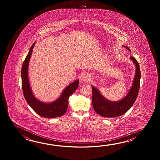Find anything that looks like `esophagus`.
Returning <instances> with one entry per match:
<instances>
[{
    "mask_svg": "<svg viewBox=\"0 0 160 160\" xmlns=\"http://www.w3.org/2000/svg\"><path fill=\"white\" fill-rule=\"evenodd\" d=\"M82 79H83V80H84L86 82H88L90 81V77L86 74H85L82 75Z\"/></svg>",
    "mask_w": 160,
    "mask_h": 160,
    "instance_id": "obj_1",
    "label": "esophagus"
}]
</instances>
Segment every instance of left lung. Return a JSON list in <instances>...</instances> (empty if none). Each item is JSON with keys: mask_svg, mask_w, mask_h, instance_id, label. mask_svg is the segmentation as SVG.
Returning a JSON list of instances; mask_svg holds the SVG:
<instances>
[{"mask_svg": "<svg viewBox=\"0 0 160 160\" xmlns=\"http://www.w3.org/2000/svg\"><path fill=\"white\" fill-rule=\"evenodd\" d=\"M123 47L130 50L128 47ZM130 58L136 65V75L129 92L122 100L117 102L110 101L101 94L97 88L92 86V104L93 109L99 115L108 118L122 116L131 108L136 101L140 86L141 72L138 62L133 57Z\"/></svg>", "mask_w": 160, "mask_h": 160, "instance_id": "1", "label": "left lung"}]
</instances>
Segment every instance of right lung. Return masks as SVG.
Instances as JSON below:
<instances>
[{"mask_svg":"<svg viewBox=\"0 0 160 160\" xmlns=\"http://www.w3.org/2000/svg\"><path fill=\"white\" fill-rule=\"evenodd\" d=\"M34 45L35 43L31 46L23 63L21 70L22 86L24 98L31 108L41 117L47 118L61 117L67 111L68 98L78 88L79 80L75 81L68 86L62 92L61 97L54 102L44 103L35 98L31 89L28 77V63Z\"/></svg>","mask_w":160,"mask_h":160,"instance_id":"1","label":"right lung"}]
</instances>
